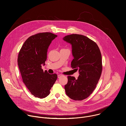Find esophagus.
Wrapping results in <instances>:
<instances>
[{
    "label": "esophagus",
    "instance_id": "1",
    "mask_svg": "<svg viewBox=\"0 0 126 126\" xmlns=\"http://www.w3.org/2000/svg\"><path fill=\"white\" fill-rule=\"evenodd\" d=\"M62 76V75H58V76H57V77H58V78H60V77H61Z\"/></svg>",
    "mask_w": 126,
    "mask_h": 126
}]
</instances>
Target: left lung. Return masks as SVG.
Instances as JSON below:
<instances>
[{"label": "left lung", "instance_id": "obj_1", "mask_svg": "<svg viewBox=\"0 0 126 126\" xmlns=\"http://www.w3.org/2000/svg\"><path fill=\"white\" fill-rule=\"evenodd\" d=\"M63 39L72 45L74 59L71 67L79 73L76 79L68 76L66 94L73 100H82L92 94L100 79L102 71L100 50L95 42L83 35L72 34Z\"/></svg>", "mask_w": 126, "mask_h": 126}]
</instances>
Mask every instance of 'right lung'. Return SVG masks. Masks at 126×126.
I'll use <instances>...</instances> for the list:
<instances>
[{
	"label": "right lung",
	"mask_w": 126,
	"mask_h": 126,
	"mask_svg": "<svg viewBox=\"0 0 126 126\" xmlns=\"http://www.w3.org/2000/svg\"><path fill=\"white\" fill-rule=\"evenodd\" d=\"M57 35L40 32L29 37L19 52L17 63L22 78L30 93L35 97L43 98L50 93L57 75L43 72L48 48Z\"/></svg>",
	"instance_id": "right-lung-1"
}]
</instances>
